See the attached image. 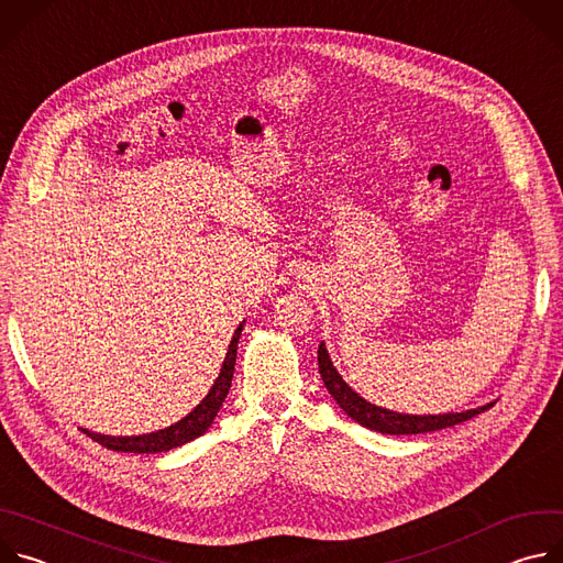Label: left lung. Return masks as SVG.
<instances>
[{
	"mask_svg": "<svg viewBox=\"0 0 563 563\" xmlns=\"http://www.w3.org/2000/svg\"><path fill=\"white\" fill-rule=\"evenodd\" d=\"M318 372L328 391L336 400V406L358 426L380 434H423V432L452 428L456 423L470 421L472 417L490 410L497 404V400H490L486 406H478L463 412H445V415H404V412H394V410L374 406L345 383V378L334 367L325 343L318 345Z\"/></svg>",
	"mask_w": 563,
	"mask_h": 563,
	"instance_id": "8db88e82",
	"label": "left lung"
}]
</instances>
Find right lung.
Returning a JSON list of instances; mask_svg holds the SVG:
<instances>
[{"mask_svg":"<svg viewBox=\"0 0 563 563\" xmlns=\"http://www.w3.org/2000/svg\"><path fill=\"white\" fill-rule=\"evenodd\" d=\"M243 325L245 320L240 323L231 336L229 350L224 354L222 367L218 378L213 380L211 389L207 391V396L200 400V404L187 415L183 417L178 423L157 430V432H148V434H137V437H111V434H100V432H91L87 428H82V432H87L93 441H98L100 445L115 450V452H133V454H155V452H169L174 448H180L198 437H202L213 419L218 417L224 398L229 394L231 387V378H233V365H235V352H238V341L240 334H243Z\"/></svg>","mask_w":563,"mask_h":563,"instance_id":"obj_1","label":"right lung"}]
</instances>
